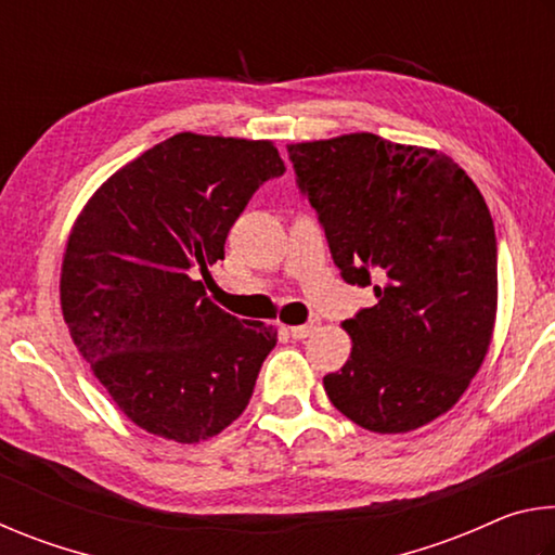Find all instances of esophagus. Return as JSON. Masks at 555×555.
I'll return each instance as SVG.
<instances>
[{"label": "esophagus", "mask_w": 555, "mask_h": 555, "mask_svg": "<svg viewBox=\"0 0 555 555\" xmlns=\"http://www.w3.org/2000/svg\"><path fill=\"white\" fill-rule=\"evenodd\" d=\"M318 331V323H306V325H291L288 327V335L294 337V340H306V337H311Z\"/></svg>", "instance_id": "1"}]
</instances>
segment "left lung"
Instances as JSON below:
<instances>
[{
    "instance_id": "obj_1",
    "label": "left lung",
    "mask_w": 555,
    "mask_h": 555,
    "mask_svg": "<svg viewBox=\"0 0 555 555\" xmlns=\"http://www.w3.org/2000/svg\"><path fill=\"white\" fill-rule=\"evenodd\" d=\"M288 156L335 267L377 296L343 323L352 352L323 377L327 399L372 434L430 424L492 343L496 237L480 188L443 152L370 131L288 144Z\"/></svg>"
}]
</instances>
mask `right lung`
<instances>
[{
	"label": "right lung",
	"instance_id": "right-lung-1",
	"mask_svg": "<svg viewBox=\"0 0 555 555\" xmlns=\"http://www.w3.org/2000/svg\"><path fill=\"white\" fill-rule=\"evenodd\" d=\"M284 171L267 139L181 131L112 173L73 222L63 321L146 434L201 443L247 409L276 327L224 313L198 274L224 257L257 188Z\"/></svg>",
	"mask_w": 555,
	"mask_h": 555
}]
</instances>
